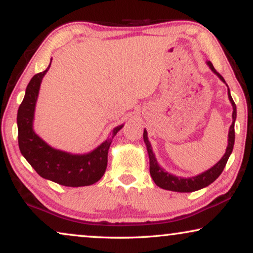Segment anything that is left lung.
Here are the masks:
<instances>
[{
    "instance_id": "1",
    "label": "left lung",
    "mask_w": 253,
    "mask_h": 253,
    "mask_svg": "<svg viewBox=\"0 0 253 253\" xmlns=\"http://www.w3.org/2000/svg\"><path fill=\"white\" fill-rule=\"evenodd\" d=\"M206 63L210 67L211 70L220 78V81L223 82L224 84L227 85L226 81H224L223 77L219 74V72H216V70L213 67V64L211 63L210 61H207ZM228 98H229V101L231 103V106H233V123H231V126L229 127V132H228V146L226 148V153L223 154V157L220 159V161H217L212 168L207 169L206 171H204L199 175L191 176V177H181V176L172 175L169 171L165 170V169L158 164L157 158H155V154L153 153V150H152L150 140H148L147 131L146 129L144 130L143 137L145 145H146L147 148L148 158H150V174L152 176V178H153L154 183L159 186V188L175 192H193L197 191V190L209 186L211 183H213L221 175V172L223 171L224 167H226V164L228 159L230 157L231 152H233L235 143V121H236L237 114L236 105H235L234 100L231 98L229 87H228Z\"/></svg>"
}]
</instances>
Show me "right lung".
I'll return each instance as SVG.
<instances>
[{
  "instance_id": "right-lung-1",
  "label": "right lung",
  "mask_w": 253,
  "mask_h": 253,
  "mask_svg": "<svg viewBox=\"0 0 253 253\" xmlns=\"http://www.w3.org/2000/svg\"><path fill=\"white\" fill-rule=\"evenodd\" d=\"M50 63L46 70L33 76L18 108L17 126L20 153L42 178L72 188L94 184L105 174L109 146L113 138L123 127V124L114 127L112 137L107 138L98 147L84 154H72L56 150L41 139L33 129L34 112L41 82L49 70Z\"/></svg>"
}]
</instances>
